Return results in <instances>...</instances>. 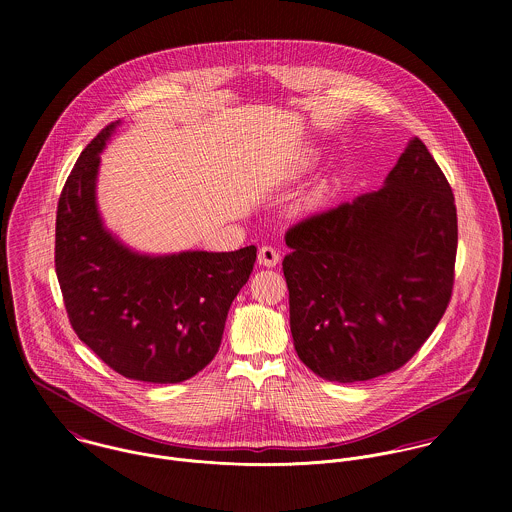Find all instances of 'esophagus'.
<instances>
[{
  "mask_svg": "<svg viewBox=\"0 0 512 512\" xmlns=\"http://www.w3.org/2000/svg\"><path fill=\"white\" fill-rule=\"evenodd\" d=\"M278 262H280V254H278L276 248H272V246H262V248L258 250V264H260V266L274 268V266H278Z\"/></svg>",
  "mask_w": 512,
  "mask_h": 512,
  "instance_id": "34e87169",
  "label": "esophagus"
}]
</instances>
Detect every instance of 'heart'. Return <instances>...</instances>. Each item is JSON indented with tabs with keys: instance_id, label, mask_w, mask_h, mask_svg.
Here are the masks:
<instances>
[{
	"instance_id": "b5f03b06",
	"label": "heart",
	"mask_w": 512,
	"mask_h": 512,
	"mask_svg": "<svg viewBox=\"0 0 512 512\" xmlns=\"http://www.w3.org/2000/svg\"><path fill=\"white\" fill-rule=\"evenodd\" d=\"M313 159H315V157H313V155H309V157H307V163H309V161H313Z\"/></svg>"
}]
</instances>
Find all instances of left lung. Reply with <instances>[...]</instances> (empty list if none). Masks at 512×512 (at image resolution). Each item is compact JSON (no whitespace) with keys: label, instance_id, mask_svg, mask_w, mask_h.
Instances as JSON below:
<instances>
[{"label":"left lung","instance_id":"8db88e82","mask_svg":"<svg viewBox=\"0 0 512 512\" xmlns=\"http://www.w3.org/2000/svg\"><path fill=\"white\" fill-rule=\"evenodd\" d=\"M286 244L297 357L331 382L370 380L406 365L447 309L455 199L412 138L378 191L301 220Z\"/></svg>","mask_w":512,"mask_h":512}]
</instances>
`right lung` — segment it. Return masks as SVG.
Segmentation results:
<instances>
[{
	"label": "right lung",
	"instance_id": "right-lung-1",
	"mask_svg": "<svg viewBox=\"0 0 512 512\" xmlns=\"http://www.w3.org/2000/svg\"><path fill=\"white\" fill-rule=\"evenodd\" d=\"M120 122L80 153L63 187L55 268L78 339L118 374L175 384L219 353L232 299L248 282L256 246L234 252L144 254L126 246L100 217V153Z\"/></svg>",
	"mask_w": 512,
	"mask_h": 512
}]
</instances>
